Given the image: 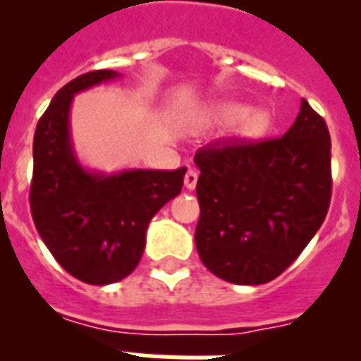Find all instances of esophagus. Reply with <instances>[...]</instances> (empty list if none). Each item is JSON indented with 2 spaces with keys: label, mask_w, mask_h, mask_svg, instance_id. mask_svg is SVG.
<instances>
[{
  "label": "esophagus",
  "mask_w": 361,
  "mask_h": 361,
  "mask_svg": "<svg viewBox=\"0 0 361 361\" xmlns=\"http://www.w3.org/2000/svg\"><path fill=\"white\" fill-rule=\"evenodd\" d=\"M195 184H197V173H195L194 169H190V171L184 175V186L188 190H194Z\"/></svg>",
  "instance_id": "34e87169"
}]
</instances>
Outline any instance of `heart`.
<instances>
[{
  "label": "heart",
  "instance_id": "b5f03b06",
  "mask_svg": "<svg viewBox=\"0 0 361 361\" xmlns=\"http://www.w3.org/2000/svg\"><path fill=\"white\" fill-rule=\"evenodd\" d=\"M212 118L224 124L235 122L233 137L237 141H256L259 137H264L273 126V116L267 109H247L239 102H224L214 105Z\"/></svg>",
  "mask_w": 361,
  "mask_h": 361
}]
</instances>
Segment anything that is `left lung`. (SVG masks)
<instances>
[{"label":"left lung","mask_w":361,"mask_h":361,"mask_svg":"<svg viewBox=\"0 0 361 361\" xmlns=\"http://www.w3.org/2000/svg\"><path fill=\"white\" fill-rule=\"evenodd\" d=\"M194 161L201 171L195 248L207 269L228 282L276 279L328 214L331 141L305 99L282 137L211 142Z\"/></svg>","instance_id":"1"}]
</instances>
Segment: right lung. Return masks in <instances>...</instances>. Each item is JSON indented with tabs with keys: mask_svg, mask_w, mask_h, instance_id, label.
I'll return each instance as SVG.
<instances>
[{
	"mask_svg": "<svg viewBox=\"0 0 361 361\" xmlns=\"http://www.w3.org/2000/svg\"><path fill=\"white\" fill-rule=\"evenodd\" d=\"M120 77L99 69L56 92L33 135L30 207L39 235L63 269L86 284H113L135 269L147 228L180 194L186 167L103 175L80 166L69 131L75 94Z\"/></svg>",
	"mask_w": 361,
	"mask_h": 361,
	"instance_id": "add662e5",
	"label": "right lung"
}]
</instances>
